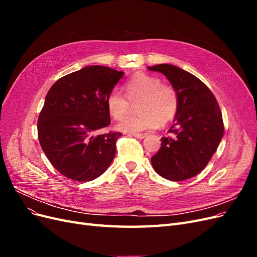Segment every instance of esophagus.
<instances>
[{
	"mask_svg": "<svg viewBox=\"0 0 257 257\" xmlns=\"http://www.w3.org/2000/svg\"><path fill=\"white\" fill-rule=\"evenodd\" d=\"M133 136L134 137H136V138H138V139H144L146 136H147V134H141V133H134L133 134Z\"/></svg>",
	"mask_w": 257,
	"mask_h": 257,
	"instance_id": "1",
	"label": "esophagus"
}]
</instances>
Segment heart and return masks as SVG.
<instances>
[{"instance_id": "obj_1", "label": "heart", "mask_w": 257, "mask_h": 257, "mask_svg": "<svg viewBox=\"0 0 257 257\" xmlns=\"http://www.w3.org/2000/svg\"><path fill=\"white\" fill-rule=\"evenodd\" d=\"M125 95L112 90L107 96L106 103L109 113L114 119L123 118L130 110V103H139L136 107L137 115L124 118L118 128L127 133L152 130L165 125L175 119L179 109V95L176 88L169 83H162L157 76L137 73L124 84Z\"/></svg>"}]
</instances>
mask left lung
Here are the masks:
<instances>
[{
    "instance_id": "obj_1",
    "label": "left lung",
    "mask_w": 257,
    "mask_h": 257,
    "mask_svg": "<svg viewBox=\"0 0 257 257\" xmlns=\"http://www.w3.org/2000/svg\"><path fill=\"white\" fill-rule=\"evenodd\" d=\"M148 69L165 75L179 95L178 113L169 130L174 136L161 138L152 166L167 180L183 181L203 172L219 147L224 134L220 106L207 85L184 69L172 64Z\"/></svg>"
}]
</instances>
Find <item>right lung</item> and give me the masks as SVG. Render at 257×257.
Wrapping results in <instances>:
<instances>
[{"instance_id":"right-lung-1","label":"right lung","mask_w":257,"mask_h":257,"mask_svg":"<svg viewBox=\"0 0 257 257\" xmlns=\"http://www.w3.org/2000/svg\"><path fill=\"white\" fill-rule=\"evenodd\" d=\"M116 69L92 65L53 83L38 116V141L52 166L75 181H91L109 167L122 135H93L110 124L106 99L123 77Z\"/></svg>"}]
</instances>
